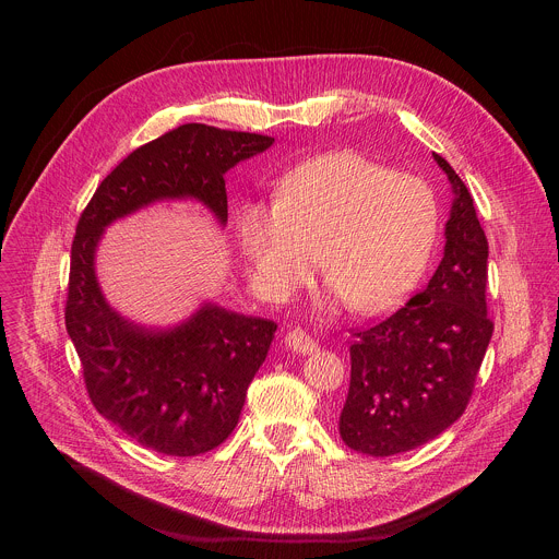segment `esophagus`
<instances>
[{
  "label": "esophagus",
  "instance_id": "1",
  "mask_svg": "<svg viewBox=\"0 0 559 559\" xmlns=\"http://www.w3.org/2000/svg\"><path fill=\"white\" fill-rule=\"evenodd\" d=\"M285 345H287L294 354H302V356L313 354V352L318 349L316 341H313L305 330H300V328H294V330H289V332L285 334Z\"/></svg>",
  "mask_w": 559,
  "mask_h": 559
}]
</instances>
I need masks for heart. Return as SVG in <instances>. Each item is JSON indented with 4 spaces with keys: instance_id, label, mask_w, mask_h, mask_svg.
Here are the masks:
<instances>
[{
    "instance_id": "1",
    "label": "heart",
    "mask_w": 559,
    "mask_h": 559,
    "mask_svg": "<svg viewBox=\"0 0 559 559\" xmlns=\"http://www.w3.org/2000/svg\"><path fill=\"white\" fill-rule=\"evenodd\" d=\"M438 234L431 188L358 152H330L287 173L276 203H248L238 243L267 298L287 300L321 252L330 302L380 313L418 283Z\"/></svg>"
}]
</instances>
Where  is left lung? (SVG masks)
<instances>
[{
    "label": "left lung",
    "mask_w": 559,
    "mask_h": 559,
    "mask_svg": "<svg viewBox=\"0 0 559 559\" xmlns=\"http://www.w3.org/2000/svg\"><path fill=\"white\" fill-rule=\"evenodd\" d=\"M433 158L453 190L444 257L420 294L354 334L349 347L338 431L349 449L376 457L412 451L464 414L493 334L485 229L462 179L440 154Z\"/></svg>",
    "instance_id": "left-lung-1"
}]
</instances>
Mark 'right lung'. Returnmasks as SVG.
<instances>
[{
  "instance_id": "add662e5",
  "label": "right lung",
  "mask_w": 559,
  "mask_h": 559,
  "mask_svg": "<svg viewBox=\"0 0 559 559\" xmlns=\"http://www.w3.org/2000/svg\"><path fill=\"white\" fill-rule=\"evenodd\" d=\"M272 143V136L252 132L179 126L128 154L76 223L68 336L97 412L156 453L190 457L225 442L276 323L203 302L173 328L136 325L102 292L95 270L99 241L115 221L162 201H199L225 225V173Z\"/></svg>"
}]
</instances>
